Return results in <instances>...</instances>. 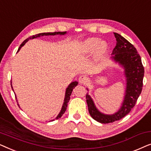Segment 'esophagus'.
I'll return each instance as SVG.
<instances>
[{
    "label": "esophagus",
    "instance_id": "obj_1",
    "mask_svg": "<svg viewBox=\"0 0 151 151\" xmlns=\"http://www.w3.org/2000/svg\"><path fill=\"white\" fill-rule=\"evenodd\" d=\"M88 82V78L86 76L82 75L79 77V82L81 84H85Z\"/></svg>",
    "mask_w": 151,
    "mask_h": 151
}]
</instances>
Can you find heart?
Here are the masks:
<instances>
[{
  "instance_id": "obj_1",
  "label": "heart",
  "mask_w": 151,
  "mask_h": 151,
  "mask_svg": "<svg viewBox=\"0 0 151 151\" xmlns=\"http://www.w3.org/2000/svg\"><path fill=\"white\" fill-rule=\"evenodd\" d=\"M107 45L105 41H100L98 38H90L86 39L82 44V51L84 54H90L93 52L97 55H101L106 51Z\"/></svg>"
}]
</instances>
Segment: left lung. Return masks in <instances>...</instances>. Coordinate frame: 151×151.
Returning a JSON list of instances; mask_svg holds the SVG:
<instances>
[{
  "label": "left lung",
  "mask_w": 151,
  "mask_h": 151,
  "mask_svg": "<svg viewBox=\"0 0 151 151\" xmlns=\"http://www.w3.org/2000/svg\"><path fill=\"white\" fill-rule=\"evenodd\" d=\"M116 45L111 53V60L124 69L126 90L120 108L113 114H105L97 108L88 93L86 95L88 112L93 119L102 124L112 123L129 114L135 106L143 86L144 69L140 55L133 45L117 33H114ZM87 91L88 89L86 88Z\"/></svg>",
  "instance_id": "obj_1"
}]
</instances>
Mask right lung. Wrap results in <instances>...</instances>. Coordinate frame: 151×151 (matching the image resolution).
I'll return each mask as SVG.
<instances>
[{"label": "right lung", "mask_w": 151, "mask_h": 151, "mask_svg": "<svg viewBox=\"0 0 151 151\" xmlns=\"http://www.w3.org/2000/svg\"><path fill=\"white\" fill-rule=\"evenodd\" d=\"M67 34V32H47V33H41V34H36V35H34V36H30L29 38H27L25 40H24L23 42H22V43L21 45H20V46L19 47V48H18V51L17 53L18 52V51H20V49H21V47L22 46H24V44L27 42H28L29 40H32V39H34V38H39V37H41V36H55V35H60V36H63V35H65ZM78 82L77 81H74V82H72L71 83L69 84V85L67 86V88H66V91H65V99H64V102H63V106H62V109L60 111L59 114L57 115V117H55V119H52V120H51V122L54 121L55 119H59L60 118V117H62V115H63L64 113H65V112L66 111V110H67V105H68V102H69V101L70 100V96H71V95L72 93V91H73V89L74 88L76 87V86L78 85ZM11 86H12V89H13V87H12V82H11ZM14 91V89H13ZM16 96V101H17V103L18 102V100H17V98H16V96ZM18 106L20 107L19 104H18ZM49 121V122H51Z\"/></svg>", "instance_id": "right-lung-1"}]
</instances>
